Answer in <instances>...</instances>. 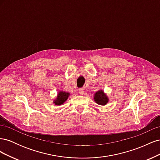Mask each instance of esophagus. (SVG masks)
<instances>
[{
    "label": "esophagus",
    "instance_id": "1",
    "mask_svg": "<svg viewBox=\"0 0 160 160\" xmlns=\"http://www.w3.org/2000/svg\"><path fill=\"white\" fill-rule=\"evenodd\" d=\"M79 93L80 95H83L84 94V89L83 88H80L79 89Z\"/></svg>",
    "mask_w": 160,
    "mask_h": 160
}]
</instances>
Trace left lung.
<instances>
[{"label":"left lung","mask_w":160,"mask_h":160,"mask_svg":"<svg viewBox=\"0 0 160 160\" xmlns=\"http://www.w3.org/2000/svg\"><path fill=\"white\" fill-rule=\"evenodd\" d=\"M94 100L99 105H105L108 102V99L107 98L103 91H99L95 93L94 96Z\"/></svg>","instance_id":"left-lung-1"}]
</instances>
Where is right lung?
Wrapping results in <instances>:
<instances>
[{
	"label": "right lung",
	"mask_w": 160,
	"mask_h": 160,
	"mask_svg": "<svg viewBox=\"0 0 160 160\" xmlns=\"http://www.w3.org/2000/svg\"><path fill=\"white\" fill-rule=\"evenodd\" d=\"M69 95V93H65V92H62L60 91L59 94L57 95V99L54 101V103L57 105H60L62 103H65V101L68 98V97Z\"/></svg>",
	"instance_id": "obj_1"
}]
</instances>
